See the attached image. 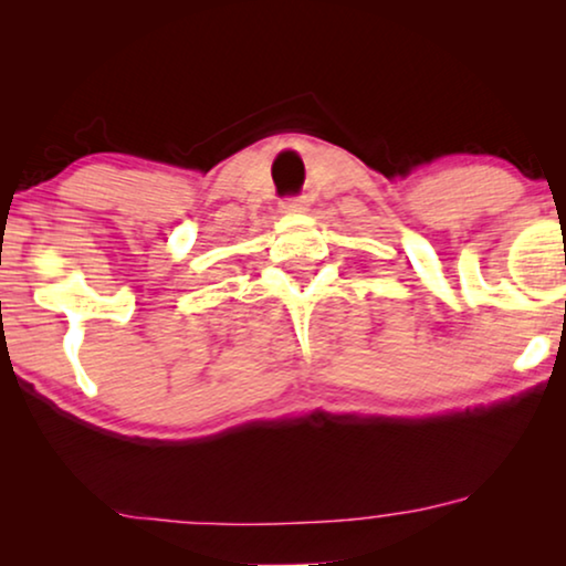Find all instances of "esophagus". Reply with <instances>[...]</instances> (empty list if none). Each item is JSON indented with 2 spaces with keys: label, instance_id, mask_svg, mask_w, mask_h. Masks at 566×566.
Wrapping results in <instances>:
<instances>
[{
  "label": "esophagus",
  "instance_id": "esophagus-1",
  "mask_svg": "<svg viewBox=\"0 0 566 566\" xmlns=\"http://www.w3.org/2000/svg\"><path fill=\"white\" fill-rule=\"evenodd\" d=\"M281 208L285 213H304V211H308V200L304 198V196H298V198H285L283 203H281Z\"/></svg>",
  "mask_w": 566,
  "mask_h": 566
}]
</instances>
